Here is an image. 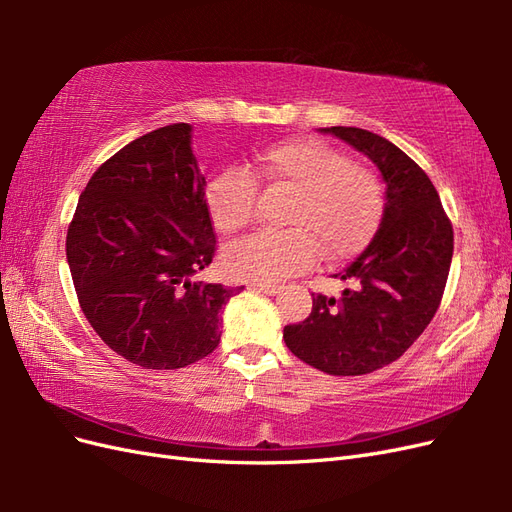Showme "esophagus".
I'll use <instances>...</instances> for the list:
<instances>
[{"label":"esophagus","mask_w":512,"mask_h":512,"mask_svg":"<svg viewBox=\"0 0 512 512\" xmlns=\"http://www.w3.org/2000/svg\"><path fill=\"white\" fill-rule=\"evenodd\" d=\"M250 290H258V292H265V294H275V292H280V286H275V284H260V282H252V284H250Z\"/></svg>","instance_id":"esophagus-1"}]
</instances>
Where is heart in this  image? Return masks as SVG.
Masks as SVG:
<instances>
[{
  "mask_svg": "<svg viewBox=\"0 0 512 512\" xmlns=\"http://www.w3.org/2000/svg\"><path fill=\"white\" fill-rule=\"evenodd\" d=\"M256 181L292 192L284 213L290 228L230 243L222 267L235 280L280 282L312 267L318 250L327 260H344L374 237L382 220L384 188L374 170L318 138H290L260 153L256 175L228 168L207 185V209L222 235L252 222Z\"/></svg>",
  "mask_w": 512,
  "mask_h": 512,
  "instance_id": "obj_1",
  "label": "heart"
}]
</instances>
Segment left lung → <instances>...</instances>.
Returning a JSON list of instances; mask_svg holds the SVG:
<instances>
[{"label": "left lung", "instance_id": "8db88e82", "mask_svg": "<svg viewBox=\"0 0 512 512\" xmlns=\"http://www.w3.org/2000/svg\"><path fill=\"white\" fill-rule=\"evenodd\" d=\"M374 162L386 183L380 228L339 271L337 301L314 294L312 314L284 327L294 356L331 376H363L397 361L436 316L453 260V226L425 170L386 138L322 128Z\"/></svg>", "mask_w": 512, "mask_h": 512}]
</instances>
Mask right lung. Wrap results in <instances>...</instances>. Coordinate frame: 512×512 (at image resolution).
Instances as JSON below:
<instances>
[{"label":"right lung","instance_id":"1","mask_svg":"<svg viewBox=\"0 0 512 512\" xmlns=\"http://www.w3.org/2000/svg\"><path fill=\"white\" fill-rule=\"evenodd\" d=\"M192 126L153 130L108 158L83 190L66 256L102 342L145 369H179L220 344L222 307L243 290L198 280L215 256Z\"/></svg>","mask_w":512,"mask_h":512}]
</instances>
